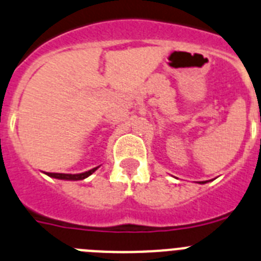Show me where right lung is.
I'll list each match as a JSON object with an SVG mask.
<instances>
[{
    "label": "right lung",
    "mask_w": 261,
    "mask_h": 261,
    "mask_svg": "<svg viewBox=\"0 0 261 261\" xmlns=\"http://www.w3.org/2000/svg\"><path fill=\"white\" fill-rule=\"evenodd\" d=\"M96 168H93V170H90V171L86 172H82V174H59V172H45L48 176H52V177H56V179H64V180H82L85 177L90 176V175L93 174L95 171Z\"/></svg>",
    "instance_id": "add662e5"
}]
</instances>
